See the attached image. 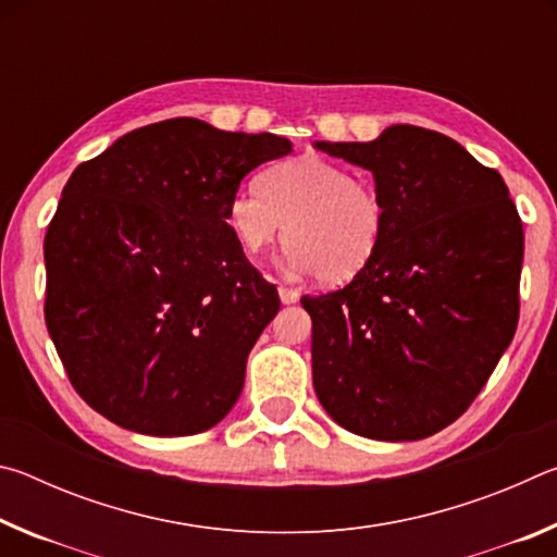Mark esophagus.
Instances as JSON below:
<instances>
[{"label":"esophagus","instance_id":"obj_1","mask_svg":"<svg viewBox=\"0 0 557 557\" xmlns=\"http://www.w3.org/2000/svg\"><path fill=\"white\" fill-rule=\"evenodd\" d=\"M277 292H280L282 305H295V301L299 299V292H297V289H292V287H287V285H280V287H277Z\"/></svg>","mask_w":557,"mask_h":557}]
</instances>
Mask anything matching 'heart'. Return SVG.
Listing matches in <instances>:
<instances>
[{
    "label": "heart",
    "mask_w": 557,
    "mask_h": 557,
    "mask_svg": "<svg viewBox=\"0 0 557 557\" xmlns=\"http://www.w3.org/2000/svg\"><path fill=\"white\" fill-rule=\"evenodd\" d=\"M228 223L250 258L287 231L285 265L317 272L324 285L354 280L373 260L385 231L375 186L322 154H301L270 166L258 186L231 196Z\"/></svg>",
    "instance_id": "b5f03b06"
}]
</instances>
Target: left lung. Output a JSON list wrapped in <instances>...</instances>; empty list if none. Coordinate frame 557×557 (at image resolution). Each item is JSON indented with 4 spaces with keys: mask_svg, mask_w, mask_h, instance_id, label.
I'll return each mask as SVG.
<instances>
[{
    "mask_svg": "<svg viewBox=\"0 0 557 557\" xmlns=\"http://www.w3.org/2000/svg\"><path fill=\"white\" fill-rule=\"evenodd\" d=\"M314 147L369 169L385 209L366 270L344 289L301 297L317 398L354 435H435L469 408L516 334V206L502 174L425 127Z\"/></svg>",
    "mask_w": 557,
    "mask_h": 557,
    "instance_id": "8db88e82",
    "label": "left lung"
}]
</instances>
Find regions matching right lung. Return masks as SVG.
Instances as JSON below:
<instances>
[{
	"label": "right lung",
	"mask_w": 557,
	"mask_h": 557,
	"mask_svg": "<svg viewBox=\"0 0 557 557\" xmlns=\"http://www.w3.org/2000/svg\"><path fill=\"white\" fill-rule=\"evenodd\" d=\"M289 139L174 117L132 129L71 174L44 240L46 326L73 388L154 437L225 418L280 309L243 256L231 196Z\"/></svg>",
	"instance_id": "1"
}]
</instances>
